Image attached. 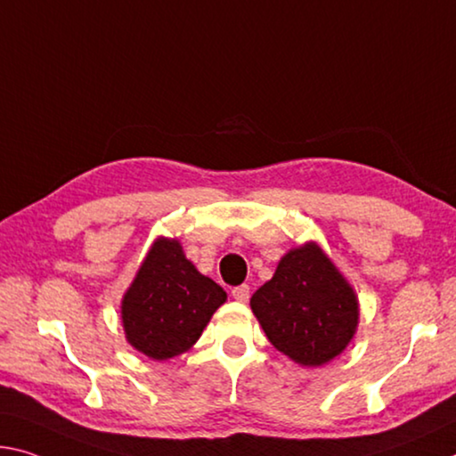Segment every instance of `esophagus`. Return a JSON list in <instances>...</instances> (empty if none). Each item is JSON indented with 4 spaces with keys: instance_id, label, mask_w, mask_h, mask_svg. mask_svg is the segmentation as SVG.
Masks as SVG:
<instances>
[{
    "instance_id": "esophagus-1",
    "label": "esophagus",
    "mask_w": 456,
    "mask_h": 456,
    "mask_svg": "<svg viewBox=\"0 0 456 456\" xmlns=\"http://www.w3.org/2000/svg\"><path fill=\"white\" fill-rule=\"evenodd\" d=\"M233 298L237 300V302H248L249 300V286L248 284H241V286H237V288H233Z\"/></svg>"
}]
</instances>
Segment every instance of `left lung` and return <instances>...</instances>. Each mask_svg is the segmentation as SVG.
<instances>
[{"instance_id": "obj_1", "label": "left lung", "mask_w": 456, "mask_h": 456, "mask_svg": "<svg viewBox=\"0 0 456 456\" xmlns=\"http://www.w3.org/2000/svg\"><path fill=\"white\" fill-rule=\"evenodd\" d=\"M251 310L270 343L308 367L335 359L359 319L355 292L316 243L280 259L273 278L251 296Z\"/></svg>"}]
</instances>
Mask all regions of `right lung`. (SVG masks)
<instances>
[{
    "mask_svg": "<svg viewBox=\"0 0 456 456\" xmlns=\"http://www.w3.org/2000/svg\"><path fill=\"white\" fill-rule=\"evenodd\" d=\"M225 290L202 276L176 240H158L121 302L127 341L151 359L176 357L199 341Z\"/></svg>",
    "mask_w": 456,
    "mask_h": 456,
    "instance_id": "right-lung-1",
    "label": "right lung"
}]
</instances>
